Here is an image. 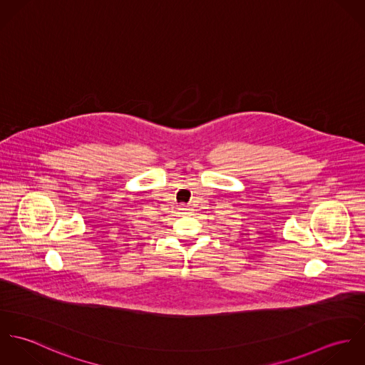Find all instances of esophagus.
Listing matches in <instances>:
<instances>
[{"instance_id": "34e87169", "label": "esophagus", "mask_w": 365, "mask_h": 365, "mask_svg": "<svg viewBox=\"0 0 365 365\" xmlns=\"http://www.w3.org/2000/svg\"><path fill=\"white\" fill-rule=\"evenodd\" d=\"M180 210H181V213H182V215H187V213H190V210H191V209L188 208V207H185V205H181V207H180Z\"/></svg>"}]
</instances>
